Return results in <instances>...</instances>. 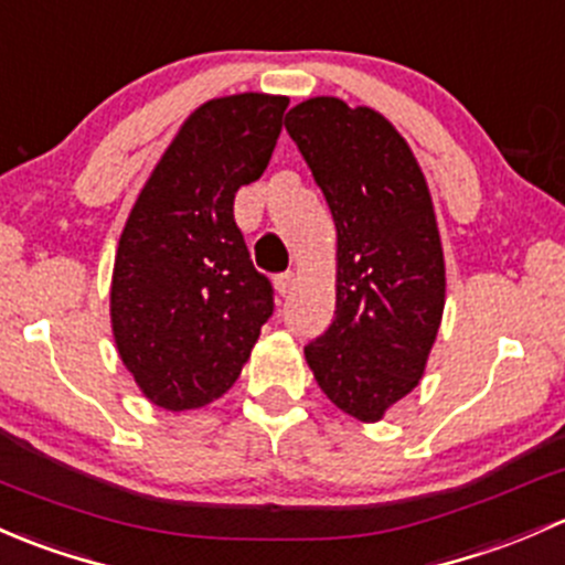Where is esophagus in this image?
I'll return each mask as SVG.
<instances>
[{"label": "esophagus", "mask_w": 565, "mask_h": 565, "mask_svg": "<svg viewBox=\"0 0 565 565\" xmlns=\"http://www.w3.org/2000/svg\"><path fill=\"white\" fill-rule=\"evenodd\" d=\"M294 285H296V271H282V275L275 277V288L280 296L290 294V290H294Z\"/></svg>", "instance_id": "1"}]
</instances>
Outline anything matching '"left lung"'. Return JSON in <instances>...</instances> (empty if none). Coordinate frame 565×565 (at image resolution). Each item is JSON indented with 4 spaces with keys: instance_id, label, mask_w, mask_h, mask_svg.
Wrapping results in <instances>:
<instances>
[{
    "instance_id": "8db88e82",
    "label": "left lung",
    "mask_w": 565,
    "mask_h": 565,
    "mask_svg": "<svg viewBox=\"0 0 565 565\" xmlns=\"http://www.w3.org/2000/svg\"><path fill=\"white\" fill-rule=\"evenodd\" d=\"M285 130L323 190L337 228L334 321L305 348L331 403L359 422L422 381L446 305V264L427 179L383 114L310 97Z\"/></svg>"
}]
</instances>
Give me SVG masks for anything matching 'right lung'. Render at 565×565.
I'll return each mask as SVG.
<instances>
[{
  "label": "right lung",
  "mask_w": 565,
  "mask_h": 565,
  "mask_svg": "<svg viewBox=\"0 0 565 565\" xmlns=\"http://www.w3.org/2000/svg\"><path fill=\"white\" fill-rule=\"evenodd\" d=\"M288 97L203 103L136 198L110 277V329L149 403L195 411L236 383L275 310L234 220V198L269 166Z\"/></svg>",
  "instance_id": "obj_1"
}]
</instances>
